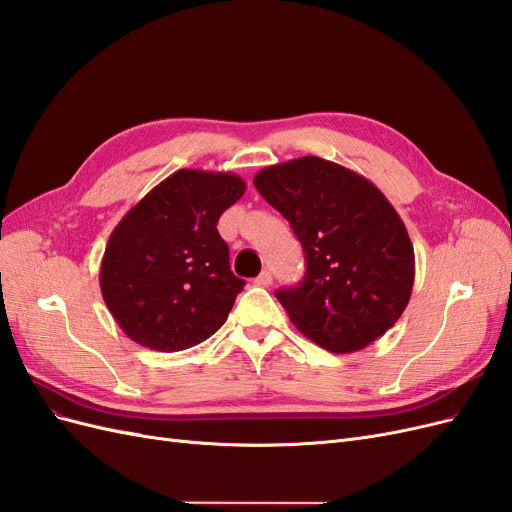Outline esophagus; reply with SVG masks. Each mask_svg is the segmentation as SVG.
Listing matches in <instances>:
<instances>
[{
    "label": "esophagus",
    "mask_w": 512,
    "mask_h": 512,
    "mask_svg": "<svg viewBox=\"0 0 512 512\" xmlns=\"http://www.w3.org/2000/svg\"><path fill=\"white\" fill-rule=\"evenodd\" d=\"M254 282H256L258 286H271V284H273V275H271V271H262Z\"/></svg>",
    "instance_id": "34e87169"
}]
</instances>
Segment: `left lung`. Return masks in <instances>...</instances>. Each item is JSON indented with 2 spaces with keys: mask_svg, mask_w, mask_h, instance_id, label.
<instances>
[{
  "mask_svg": "<svg viewBox=\"0 0 512 512\" xmlns=\"http://www.w3.org/2000/svg\"><path fill=\"white\" fill-rule=\"evenodd\" d=\"M254 185L305 252L303 282L275 292L294 327L335 354L363 350L389 331L410 301L414 247L376 185L316 156L262 168Z\"/></svg>",
  "mask_w": 512,
  "mask_h": 512,
  "instance_id": "left-lung-1",
  "label": "left lung"
}]
</instances>
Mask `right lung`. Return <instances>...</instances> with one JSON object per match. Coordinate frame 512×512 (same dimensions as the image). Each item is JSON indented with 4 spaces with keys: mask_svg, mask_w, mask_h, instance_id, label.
I'll use <instances>...</instances> for the list:
<instances>
[{
    "mask_svg": "<svg viewBox=\"0 0 512 512\" xmlns=\"http://www.w3.org/2000/svg\"><path fill=\"white\" fill-rule=\"evenodd\" d=\"M243 194L239 175L181 168L123 215L102 256L100 290L132 342L177 352L226 322L245 282L230 271L215 226Z\"/></svg>",
    "mask_w": 512,
    "mask_h": 512,
    "instance_id": "right-lung-1",
    "label": "right lung"
}]
</instances>
